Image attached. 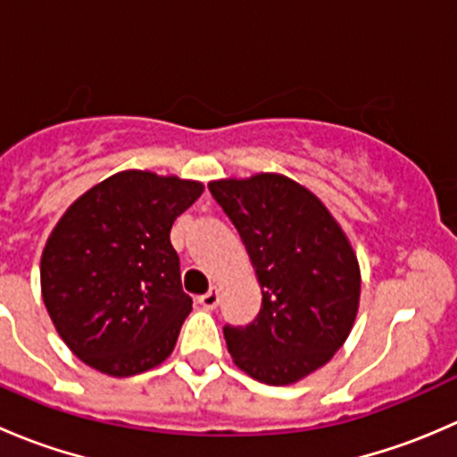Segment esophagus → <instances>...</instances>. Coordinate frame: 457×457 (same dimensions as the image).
Returning <instances> with one entry per match:
<instances>
[{"label": "esophagus", "mask_w": 457, "mask_h": 457, "mask_svg": "<svg viewBox=\"0 0 457 457\" xmlns=\"http://www.w3.org/2000/svg\"><path fill=\"white\" fill-rule=\"evenodd\" d=\"M199 303H201V307H205V310H214V307L219 305V289L212 287L210 292L199 296Z\"/></svg>", "instance_id": "1"}]
</instances>
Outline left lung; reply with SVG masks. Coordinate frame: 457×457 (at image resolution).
Returning <instances> with one entry per match:
<instances>
[{
    "mask_svg": "<svg viewBox=\"0 0 457 457\" xmlns=\"http://www.w3.org/2000/svg\"><path fill=\"white\" fill-rule=\"evenodd\" d=\"M207 187L241 234L262 292L250 325L223 327L229 353L247 376L292 385L347 340L361 301L358 258L320 199L283 174Z\"/></svg>",
    "mask_w": 457,
    "mask_h": 457,
    "instance_id": "8db88e82",
    "label": "left lung"
}]
</instances>
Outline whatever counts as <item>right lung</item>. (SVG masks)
I'll use <instances>...</instances> for the list:
<instances>
[{"mask_svg":"<svg viewBox=\"0 0 457 457\" xmlns=\"http://www.w3.org/2000/svg\"><path fill=\"white\" fill-rule=\"evenodd\" d=\"M203 195L199 181L126 170L90 187L59 219L41 254V294L79 361L114 378L161 365L192 298L170 229Z\"/></svg>","mask_w":457,"mask_h":457,"instance_id":"right-lung-1","label":"right lung"}]
</instances>
